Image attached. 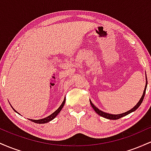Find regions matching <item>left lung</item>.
Instances as JSON below:
<instances>
[{"label": "left lung", "mask_w": 151, "mask_h": 151, "mask_svg": "<svg viewBox=\"0 0 151 151\" xmlns=\"http://www.w3.org/2000/svg\"><path fill=\"white\" fill-rule=\"evenodd\" d=\"M145 79H146V83H145V89H144V91H143V95H142L141 98L140 99L139 101L138 102V103L136 104V105L133 108H132L131 109V110L125 112V113H123V114H108V113H106V112H104L102 111L99 110L97 107L95 106L93 104L92 102L91 101V100H89L90 101V104H91V106H92V108L93 109V110L96 111V114H98L99 115L105 118V119H110V120H116V119H121V118L125 116L128 115V114L132 113V112L135 111L138 108V107L140 106V105L141 104L142 101H143V99H144V96H145V91H146V88H147V84H148V81H147V77H146V74H145Z\"/></svg>", "instance_id": "obj_1"}]
</instances>
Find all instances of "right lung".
Masks as SVG:
<instances>
[{"mask_svg": "<svg viewBox=\"0 0 151 151\" xmlns=\"http://www.w3.org/2000/svg\"><path fill=\"white\" fill-rule=\"evenodd\" d=\"M65 100H66V97H65V99H64V101L62 103V104L60 105V106L59 107V108L57 109V110L55 111L54 112V113L52 114L51 115L48 116L47 117H45V118H44V119H38V120H34V119H28L30 121H32V122L36 123V124H46V123H48V122H49V121L53 120V119H55V118L58 115V114L60 113V111L62 110V108H63L64 104H65ZM10 106H11V105H10ZM11 107H12V106H11ZM12 108H13V107H12ZM13 109L15 111V112H16V113H18V112H17L13 108ZM18 114H19V113H18Z\"/></svg>", "mask_w": 151, "mask_h": 151, "instance_id": "add662e5", "label": "right lung"}]
</instances>
